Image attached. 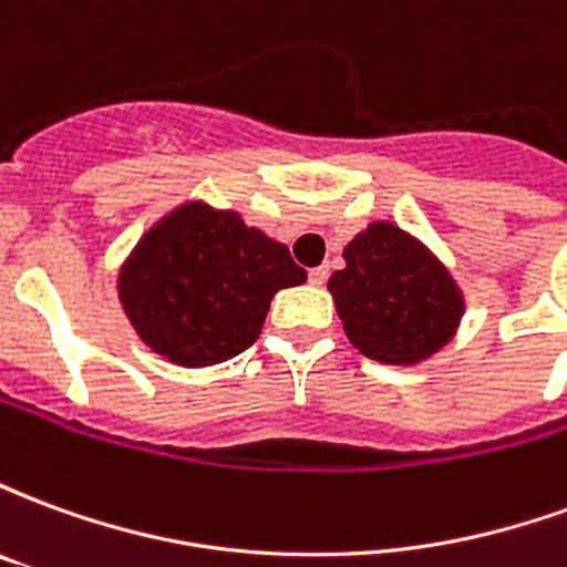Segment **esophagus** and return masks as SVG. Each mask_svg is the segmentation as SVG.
<instances>
[{"label": "esophagus", "mask_w": 567, "mask_h": 567, "mask_svg": "<svg viewBox=\"0 0 567 567\" xmlns=\"http://www.w3.org/2000/svg\"><path fill=\"white\" fill-rule=\"evenodd\" d=\"M328 276H331V272H328V267H312V270H309V282L324 285L328 282Z\"/></svg>", "instance_id": "34e87169"}]
</instances>
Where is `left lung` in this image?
Masks as SVG:
<instances>
[{"mask_svg":"<svg viewBox=\"0 0 567 567\" xmlns=\"http://www.w3.org/2000/svg\"><path fill=\"white\" fill-rule=\"evenodd\" d=\"M331 276L346 337L382 364H416L450 343L462 295L450 272L394 224H370L343 251Z\"/></svg>","mask_w":567,"mask_h":567,"instance_id":"8db88e82","label":"left lung"}]
</instances>
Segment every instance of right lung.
Listing matches in <instances>:
<instances>
[{"instance_id": "obj_1", "label": "right lung", "mask_w": 567, "mask_h": 567, "mask_svg": "<svg viewBox=\"0 0 567 567\" xmlns=\"http://www.w3.org/2000/svg\"><path fill=\"white\" fill-rule=\"evenodd\" d=\"M307 279L291 251L236 212L187 203L121 270V303L142 340L182 368H209L258 340L272 295Z\"/></svg>"}]
</instances>
